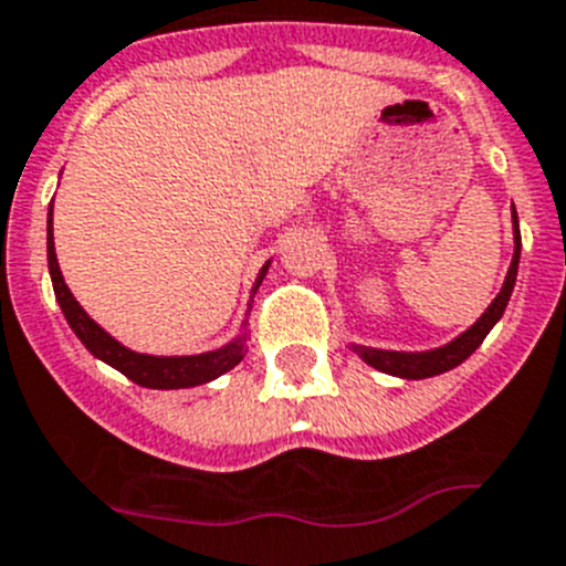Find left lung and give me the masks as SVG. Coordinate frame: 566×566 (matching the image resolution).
<instances>
[{
    "label": "left lung",
    "instance_id": "1",
    "mask_svg": "<svg viewBox=\"0 0 566 566\" xmlns=\"http://www.w3.org/2000/svg\"><path fill=\"white\" fill-rule=\"evenodd\" d=\"M511 222H513V259L511 268H507V276L502 282V290L496 293L491 304H488L485 313L473 321L465 333L457 335L454 340L448 344L434 346V349H420V353H403V349H375V346L364 344H349L353 353H358V358L364 364L375 366L378 371H386V375H395V378L406 380H422V378H434V375H442V371L454 369L462 360L471 358L480 344L485 340V335L496 327V321L505 313L507 302H511L513 284H516L518 273V253H522V233H518V217L516 208H511Z\"/></svg>",
    "mask_w": 566,
    "mask_h": 566
}]
</instances>
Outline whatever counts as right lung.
<instances>
[{
	"label": "right lung",
	"instance_id": "add662e5",
	"mask_svg": "<svg viewBox=\"0 0 566 566\" xmlns=\"http://www.w3.org/2000/svg\"><path fill=\"white\" fill-rule=\"evenodd\" d=\"M48 268L50 279H53L55 302H59L61 313L67 318V324L73 327V333L78 335L81 344L90 349L98 360L109 364L112 369H118L120 375H126L129 380H135L137 386H146V389H191V386L208 384V380H217L220 375H226L228 369L245 358L248 353V315L242 318V327L239 335H233L228 344L217 346L211 353L200 355H146L135 353L129 346L120 344L118 338H112L98 321H93L86 315V310L75 302V295L70 293L67 282L61 276L59 259H55V242H53V206L48 211ZM271 262L262 264L256 282H253V293L262 284L264 273H268ZM253 302V298H251Z\"/></svg>",
	"mask_w": 566,
	"mask_h": 566
}]
</instances>
